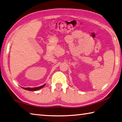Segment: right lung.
I'll return each instance as SVG.
<instances>
[{"instance_id": "right-lung-1", "label": "right lung", "mask_w": 122, "mask_h": 122, "mask_svg": "<svg viewBox=\"0 0 122 122\" xmlns=\"http://www.w3.org/2000/svg\"><path fill=\"white\" fill-rule=\"evenodd\" d=\"M45 86V84L43 85L42 86H39V87H36V88H23L25 90H28V91H36L38 90H39L40 89H41L42 88H43V86Z\"/></svg>"}]
</instances>
